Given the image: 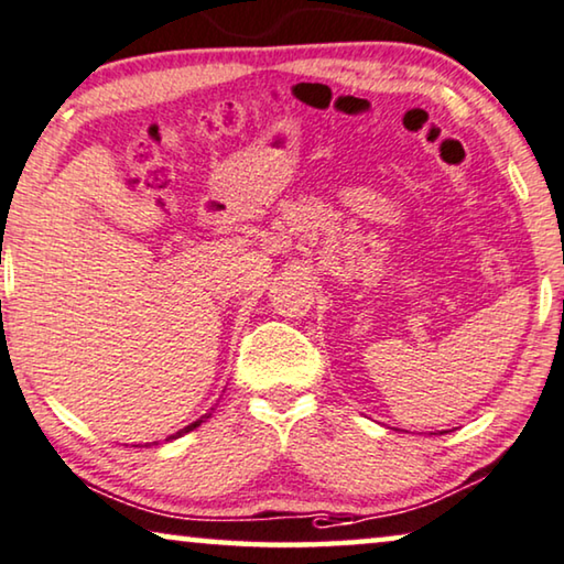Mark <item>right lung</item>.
<instances>
[{
	"instance_id": "add662e5",
	"label": "right lung",
	"mask_w": 564,
	"mask_h": 564,
	"mask_svg": "<svg viewBox=\"0 0 564 564\" xmlns=\"http://www.w3.org/2000/svg\"><path fill=\"white\" fill-rule=\"evenodd\" d=\"M207 417H209V413H205V415H202V417H199V420H195V423H189V425H187V427H182V431H176V433H174V435H170V438H166V441H174V438H182V435H184V433H189V431H195V427H199V425H202V423H205V420H207ZM154 445H159V443H154Z\"/></svg>"
}]
</instances>
